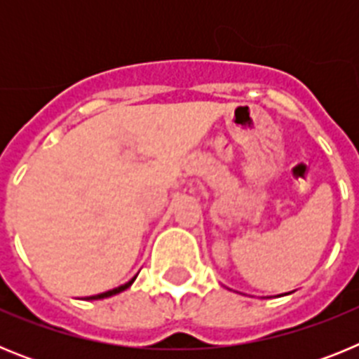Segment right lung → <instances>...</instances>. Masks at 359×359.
<instances>
[{"mask_svg":"<svg viewBox=\"0 0 359 359\" xmlns=\"http://www.w3.org/2000/svg\"><path fill=\"white\" fill-rule=\"evenodd\" d=\"M135 278L136 277H133L131 280L126 282L123 286L115 287V290H109V291H106V293H100V294H95V297H90V298H88V300H100V298H107V297H113V294H116V293H122V291H126L129 286H131L133 282H135Z\"/></svg>","mask_w":359,"mask_h":359,"instance_id":"add662e5","label":"right lung"}]
</instances>
